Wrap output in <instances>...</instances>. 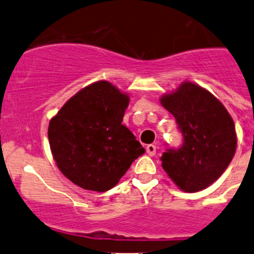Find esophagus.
Wrapping results in <instances>:
<instances>
[{"label": "esophagus", "mask_w": 254, "mask_h": 254, "mask_svg": "<svg viewBox=\"0 0 254 254\" xmlns=\"http://www.w3.org/2000/svg\"><path fill=\"white\" fill-rule=\"evenodd\" d=\"M156 150H157V147H156V145H152V143L146 146V152H147L150 156H155Z\"/></svg>", "instance_id": "34e87169"}]
</instances>
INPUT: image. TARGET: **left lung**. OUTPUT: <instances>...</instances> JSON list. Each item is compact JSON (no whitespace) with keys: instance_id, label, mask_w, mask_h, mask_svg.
Listing matches in <instances>:
<instances>
[{"instance_id":"8db88e82","label":"left lung","mask_w":254,"mask_h":254,"mask_svg":"<svg viewBox=\"0 0 254 254\" xmlns=\"http://www.w3.org/2000/svg\"><path fill=\"white\" fill-rule=\"evenodd\" d=\"M160 102L176 118L184 137L181 148L163 153L162 168L183 191L203 190L220 178L234 158V119L214 94L189 81L163 94Z\"/></svg>"}]
</instances>
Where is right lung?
<instances>
[{
	"label": "right lung",
	"instance_id": "right-lung-1",
	"mask_svg": "<svg viewBox=\"0 0 254 254\" xmlns=\"http://www.w3.org/2000/svg\"><path fill=\"white\" fill-rule=\"evenodd\" d=\"M130 97L108 81L79 89L49 123L48 137L59 170L86 190L117 186L145 148L122 124Z\"/></svg>",
	"mask_w": 254,
	"mask_h": 254
}]
</instances>
